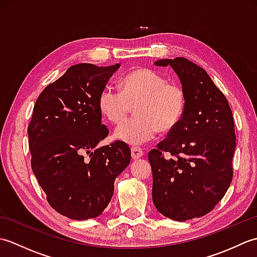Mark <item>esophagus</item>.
Wrapping results in <instances>:
<instances>
[{"label": "esophagus", "instance_id": "obj_1", "mask_svg": "<svg viewBox=\"0 0 257 257\" xmlns=\"http://www.w3.org/2000/svg\"><path fill=\"white\" fill-rule=\"evenodd\" d=\"M144 156V151L141 148H138V147H133L132 148V157L134 159H139Z\"/></svg>", "mask_w": 257, "mask_h": 257}]
</instances>
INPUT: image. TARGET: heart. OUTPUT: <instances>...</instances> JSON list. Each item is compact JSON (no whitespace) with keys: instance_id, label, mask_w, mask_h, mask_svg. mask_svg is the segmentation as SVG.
Wrapping results in <instances>:
<instances>
[{"instance_id":"heart-1","label":"heart","mask_w":257,"mask_h":257,"mask_svg":"<svg viewBox=\"0 0 257 257\" xmlns=\"http://www.w3.org/2000/svg\"><path fill=\"white\" fill-rule=\"evenodd\" d=\"M121 91L103 88L98 108L108 121L122 122L137 105L138 117L121 123L114 132L118 140L139 146L152 140L158 132L169 133L181 121L187 107V92L182 85L168 81L150 68H137L121 79Z\"/></svg>"}]
</instances>
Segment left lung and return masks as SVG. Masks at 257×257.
I'll return each instance as SVG.
<instances>
[{"label":"left lung","instance_id":"obj_1","mask_svg":"<svg viewBox=\"0 0 257 257\" xmlns=\"http://www.w3.org/2000/svg\"><path fill=\"white\" fill-rule=\"evenodd\" d=\"M170 66L187 92L181 121L152 149V201L174 221L203 216L225 195L233 178L236 136L226 97L203 68L184 57L159 59Z\"/></svg>","mask_w":257,"mask_h":257}]
</instances>
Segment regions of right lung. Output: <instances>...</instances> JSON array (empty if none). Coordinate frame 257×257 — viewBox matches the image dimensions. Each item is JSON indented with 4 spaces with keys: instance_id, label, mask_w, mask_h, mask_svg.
Instances as JSON below:
<instances>
[{
    "instance_id": "right-lung-1",
    "label": "right lung",
    "mask_w": 257,
    "mask_h": 257,
    "mask_svg": "<svg viewBox=\"0 0 257 257\" xmlns=\"http://www.w3.org/2000/svg\"><path fill=\"white\" fill-rule=\"evenodd\" d=\"M119 66L73 65L45 87L33 109L27 128L32 170L50 205L69 219L100 215L132 158L123 141L97 147L109 134L98 97Z\"/></svg>"
}]
</instances>
